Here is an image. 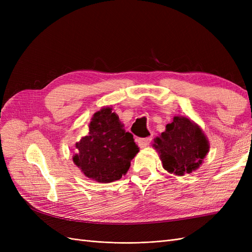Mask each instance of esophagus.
<instances>
[{"mask_svg":"<svg viewBox=\"0 0 252 252\" xmlns=\"http://www.w3.org/2000/svg\"><path fill=\"white\" fill-rule=\"evenodd\" d=\"M150 142H151V138H144V139H139L138 140V144H139V146L141 148L147 147L148 145L150 144Z\"/></svg>","mask_w":252,"mask_h":252,"instance_id":"esophagus-1","label":"esophagus"}]
</instances>
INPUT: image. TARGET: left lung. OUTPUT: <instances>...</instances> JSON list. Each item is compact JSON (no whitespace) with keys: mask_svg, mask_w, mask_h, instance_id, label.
<instances>
[{"mask_svg":"<svg viewBox=\"0 0 252 252\" xmlns=\"http://www.w3.org/2000/svg\"><path fill=\"white\" fill-rule=\"evenodd\" d=\"M155 149L169 173L182 177L191 173L202 165L210 145L202 128L192 120L174 117L166 130L155 139Z\"/></svg>","mask_w":252,"mask_h":252,"instance_id":"8db88e82","label":"left lung"}]
</instances>
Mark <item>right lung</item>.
Segmentation results:
<instances>
[{
	"label": "right lung",
	"mask_w": 252,
	"mask_h": 252,
	"mask_svg": "<svg viewBox=\"0 0 252 252\" xmlns=\"http://www.w3.org/2000/svg\"><path fill=\"white\" fill-rule=\"evenodd\" d=\"M123 127L109 106L94 114L89 132L75 144L78 152L72 157L85 177L97 183H111L127 173L140 149L133 135Z\"/></svg>",
	"instance_id": "right-lung-1"
}]
</instances>
